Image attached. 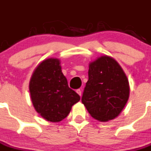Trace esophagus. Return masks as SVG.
<instances>
[{
  "label": "esophagus",
  "mask_w": 151,
  "mask_h": 151,
  "mask_svg": "<svg viewBox=\"0 0 151 151\" xmlns=\"http://www.w3.org/2000/svg\"><path fill=\"white\" fill-rule=\"evenodd\" d=\"M76 92H77V93H78V94H79L80 96H81V95H82L81 90V89H78V90H77V91H76Z\"/></svg>",
  "instance_id": "34e87169"
}]
</instances>
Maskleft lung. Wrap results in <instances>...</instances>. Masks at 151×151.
Instances as JSON below:
<instances>
[{
	"label": "left lung",
	"instance_id": "8db88e82",
	"mask_svg": "<svg viewBox=\"0 0 151 151\" xmlns=\"http://www.w3.org/2000/svg\"><path fill=\"white\" fill-rule=\"evenodd\" d=\"M129 95L128 79L114 58L102 55L90 62L81 101L92 117L101 122L115 119L124 108Z\"/></svg>",
	"mask_w": 151,
	"mask_h": 151
}]
</instances>
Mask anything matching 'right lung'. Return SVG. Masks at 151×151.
<instances>
[{
    "mask_svg": "<svg viewBox=\"0 0 151 151\" xmlns=\"http://www.w3.org/2000/svg\"><path fill=\"white\" fill-rule=\"evenodd\" d=\"M30 99L35 111L44 120L58 123L80 101V96L68 87L60 59L47 58L33 72L29 83Z\"/></svg>",
    "mask_w": 151,
    "mask_h": 151,
    "instance_id": "1",
    "label": "right lung"
}]
</instances>
